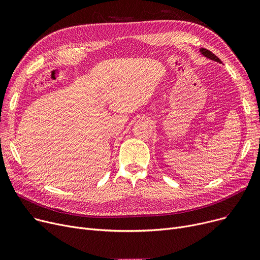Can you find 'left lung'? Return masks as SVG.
Masks as SVG:
<instances>
[{"label":"left lung","instance_id":"1","mask_svg":"<svg viewBox=\"0 0 260 260\" xmlns=\"http://www.w3.org/2000/svg\"><path fill=\"white\" fill-rule=\"evenodd\" d=\"M199 51H200V53L202 54L203 57H206V58H208V59H210V60H213V61H216V62H218V63H221V61L219 60V58L216 57L215 54H214L213 52H211L210 50H208V49H206V48H200Z\"/></svg>","mask_w":260,"mask_h":260}]
</instances>
